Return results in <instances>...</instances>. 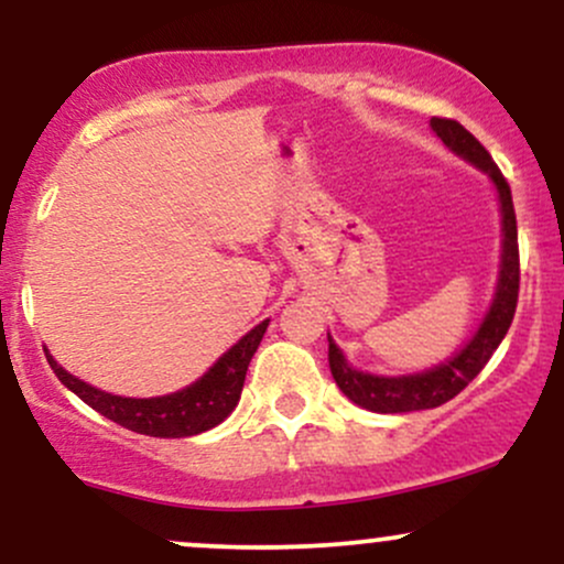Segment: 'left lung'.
<instances>
[{
	"mask_svg": "<svg viewBox=\"0 0 564 564\" xmlns=\"http://www.w3.org/2000/svg\"><path fill=\"white\" fill-rule=\"evenodd\" d=\"M432 129L437 138L464 156L471 164L480 166L482 172L490 174L496 183L498 200H501V223H503V254H501V275H498L496 300L490 304V313L485 315L480 332L469 341L456 358L448 364L435 366L432 371L413 373V377H373V373L355 371L347 364L341 349L334 345L328 336V366H332L334 381L352 403L377 413H408L424 411V408H437L456 398L464 387L469 384L477 373L482 371L490 355L496 352L501 339L507 336L511 321H514L517 296H520V246H517V217L514 204H511V191L507 177L485 151L482 142L458 124L456 119H443L432 116Z\"/></svg>",
	"mask_w": 564,
	"mask_h": 564,
	"instance_id": "obj_1",
	"label": "left lung"
}]
</instances>
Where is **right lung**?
<instances>
[{
	"label": "right lung",
	"instance_id": "right-lung-1",
	"mask_svg": "<svg viewBox=\"0 0 564 564\" xmlns=\"http://www.w3.org/2000/svg\"><path fill=\"white\" fill-rule=\"evenodd\" d=\"M264 328H268V321L238 339V345H232L196 384L164 394V398H119V394L95 390L87 381L70 377L57 366L53 355H47V364L76 398H82L89 408L124 430L151 437H191L225 422L238 405L246 371L260 347Z\"/></svg>",
	"mask_w": 564,
	"mask_h": 564
}]
</instances>
